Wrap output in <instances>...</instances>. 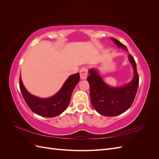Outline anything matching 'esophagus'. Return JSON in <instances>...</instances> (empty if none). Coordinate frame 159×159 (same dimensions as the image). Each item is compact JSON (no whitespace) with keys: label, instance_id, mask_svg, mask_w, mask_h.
Segmentation results:
<instances>
[{"label":"esophagus","instance_id":"1","mask_svg":"<svg viewBox=\"0 0 159 159\" xmlns=\"http://www.w3.org/2000/svg\"><path fill=\"white\" fill-rule=\"evenodd\" d=\"M88 68L84 67V68H81L80 71V78L81 80H85L87 78L88 76Z\"/></svg>","mask_w":159,"mask_h":159}]
</instances>
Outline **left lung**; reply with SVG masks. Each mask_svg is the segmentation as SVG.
<instances>
[{"label": "left lung", "instance_id": "1", "mask_svg": "<svg viewBox=\"0 0 159 159\" xmlns=\"http://www.w3.org/2000/svg\"><path fill=\"white\" fill-rule=\"evenodd\" d=\"M119 48L127 50V47L113 38H111ZM129 61L133 66L134 78L129 84L120 88H113L103 81L98 71L89 70L90 75L88 81L90 88L91 102L94 109L102 115L107 117L117 116L124 113L131 106L139 87V75L136 62L133 57L129 55Z\"/></svg>", "mask_w": 159, "mask_h": 159}]
</instances>
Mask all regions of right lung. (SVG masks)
<instances>
[{"instance_id":"obj_1","label":"right lung","mask_w":159,"mask_h":159,"mask_svg":"<svg viewBox=\"0 0 159 159\" xmlns=\"http://www.w3.org/2000/svg\"><path fill=\"white\" fill-rule=\"evenodd\" d=\"M80 81V74L70 75L60 90L49 98H39L31 95L24 86L20 75L19 85L28 106L34 113L44 117H54L60 115L68 106L74 89Z\"/></svg>"}]
</instances>
